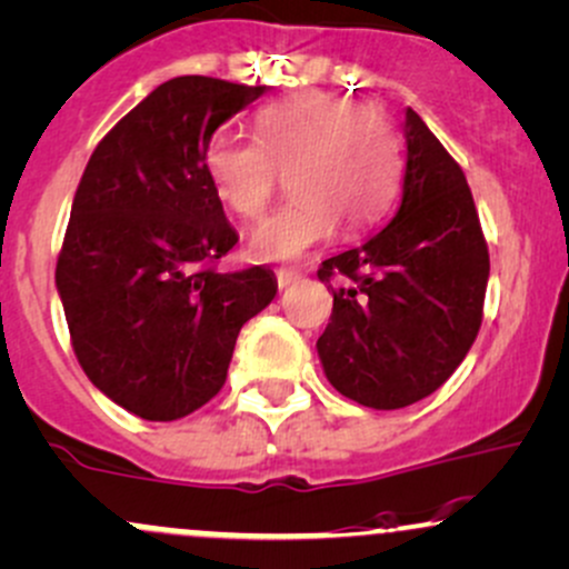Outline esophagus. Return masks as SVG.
Returning a JSON list of instances; mask_svg holds the SVG:
<instances>
[{"label":"esophagus","instance_id":"1","mask_svg":"<svg viewBox=\"0 0 569 569\" xmlns=\"http://www.w3.org/2000/svg\"><path fill=\"white\" fill-rule=\"evenodd\" d=\"M299 280V272H295V270H280L278 272V286L280 289H289L291 283H297Z\"/></svg>","mask_w":569,"mask_h":569}]
</instances>
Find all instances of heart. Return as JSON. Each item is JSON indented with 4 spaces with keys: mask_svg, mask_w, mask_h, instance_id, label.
<instances>
[{
    "mask_svg": "<svg viewBox=\"0 0 569 569\" xmlns=\"http://www.w3.org/2000/svg\"><path fill=\"white\" fill-rule=\"evenodd\" d=\"M204 167L223 202L256 218L289 178L295 197L261 218L248 234L259 261H297L335 232L370 229L397 189L399 148L380 112L356 110L335 93L308 91L267 104L256 116V140L218 129Z\"/></svg>",
    "mask_w": 569,
    "mask_h": 569,
    "instance_id": "1",
    "label": "heart"
}]
</instances>
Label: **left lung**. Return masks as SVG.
Masks as SVG:
<instances>
[{
    "label": "left lung",
    "mask_w": 569,
    "mask_h": 569,
    "mask_svg": "<svg viewBox=\"0 0 569 569\" xmlns=\"http://www.w3.org/2000/svg\"><path fill=\"white\" fill-rule=\"evenodd\" d=\"M346 274L318 337L323 376L340 395L399 410L440 389L476 342L489 248L457 161L416 110H405L397 213L361 246L327 259L318 278Z\"/></svg>",
    "instance_id": "left-lung-1"
}]
</instances>
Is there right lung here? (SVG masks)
I'll return each mask as SVG.
<instances>
[{
	"instance_id": "obj_1",
	"label": "right lung",
	"mask_w": 569,
	"mask_h": 569,
	"mask_svg": "<svg viewBox=\"0 0 569 569\" xmlns=\"http://www.w3.org/2000/svg\"><path fill=\"white\" fill-rule=\"evenodd\" d=\"M264 91L202 74L167 80L104 134L80 178L56 289L86 376L146 421L210 402L242 323L278 295L264 267H208L237 232L204 148Z\"/></svg>"
}]
</instances>
